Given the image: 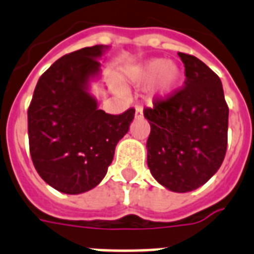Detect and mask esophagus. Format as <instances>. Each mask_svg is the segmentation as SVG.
<instances>
[{"instance_id": "1", "label": "esophagus", "mask_w": 254, "mask_h": 254, "mask_svg": "<svg viewBox=\"0 0 254 254\" xmlns=\"http://www.w3.org/2000/svg\"><path fill=\"white\" fill-rule=\"evenodd\" d=\"M135 118H142V108L141 106H136L135 108Z\"/></svg>"}]
</instances>
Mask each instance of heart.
Listing matches in <instances>:
<instances>
[{
  "mask_svg": "<svg viewBox=\"0 0 254 254\" xmlns=\"http://www.w3.org/2000/svg\"><path fill=\"white\" fill-rule=\"evenodd\" d=\"M131 80L136 85L150 83V93L161 101H166L177 93L183 81L182 67L163 58H152L135 67Z\"/></svg>",
  "mask_w": 254,
  "mask_h": 254,
  "instance_id": "obj_1",
  "label": "heart"
}]
</instances>
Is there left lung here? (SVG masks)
Segmentation results:
<instances>
[{"mask_svg": "<svg viewBox=\"0 0 254 254\" xmlns=\"http://www.w3.org/2000/svg\"><path fill=\"white\" fill-rule=\"evenodd\" d=\"M184 88L144 110L150 125L146 163L153 178L171 192L205 184L221 167L227 149L228 106L221 79L198 58L179 53Z\"/></svg>", "mask_w": 254, "mask_h": 254, "instance_id": "left-lung-1", "label": "left lung"}]
</instances>
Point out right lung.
Segmentation results:
<instances>
[{
    "label": "right lung",
    "instance_id": "add662e5",
    "mask_svg": "<svg viewBox=\"0 0 254 254\" xmlns=\"http://www.w3.org/2000/svg\"><path fill=\"white\" fill-rule=\"evenodd\" d=\"M109 48L94 45L66 54L41 75L33 92L29 152L40 177L62 193H84L101 183L135 115L133 109L108 114L91 93Z\"/></svg>",
    "mask_w": 254,
    "mask_h": 254
}]
</instances>
